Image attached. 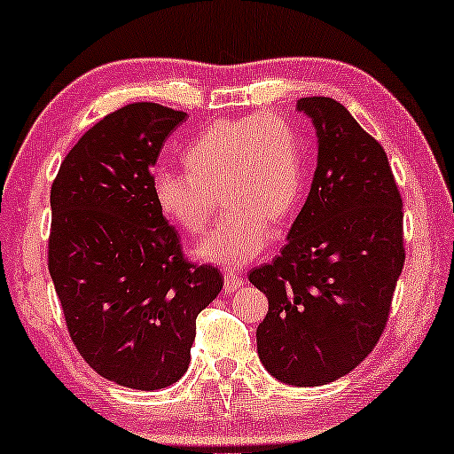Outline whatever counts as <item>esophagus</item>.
<instances>
[{
	"label": "esophagus",
	"mask_w": 454,
	"mask_h": 454,
	"mask_svg": "<svg viewBox=\"0 0 454 454\" xmlns=\"http://www.w3.org/2000/svg\"><path fill=\"white\" fill-rule=\"evenodd\" d=\"M244 286V278L235 270H225V292H235Z\"/></svg>",
	"instance_id": "1"
}]
</instances>
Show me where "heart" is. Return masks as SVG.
Returning a JSON list of instances; mask_svg holds the SVG:
<instances>
[{"label":"heart","mask_w":454,"mask_h":454,"mask_svg":"<svg viewBox=\"0 0 454 454\" xmlns=\"http://www.w3.org/2000/svg\"><path fill=\"white\" fill-rule=\"evenodd\" d=\"M187 173L158 168L152 196L164 219L190 238L204 233L216 196L229 210L193 250L202 262L238 269L269 244V227H286L298 213L306 168L298 133L284 116L250 114L216 121L181 154Z\"/></svg>","instance_id":"heart-1"}]
</instances>
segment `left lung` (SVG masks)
Returning <instances> with one entry per match:
<instances>
[{"mask_svg": "<svg viewBox=\"0 0 454 454\" xmlns=\"http://www.w3.org/2000/svg\"><path fill=\"white\" fill-rule=\"evenodd\" d=\"M296 108L317 131L313 185L281 254L248 279L269 298L256 329L264 369L306 387L344 378L375 348L404 241L403 198L380 141L332 98Z\"/></svg>", "mask_w": 454, "mask_h": 454, "instance_id": "8db88e82", "label": "left lung"}]
</instances>
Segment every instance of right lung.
<instances>
[{
  "label": "right lung",
  "mask_w": 454,
  "mask_h": 454,
  "mask_svg": "<svg viewBox=\"0 0 454 454\" xmlns=\"http://www.w3.org/2000/svg\"><path fill=\"white\" fill-rule=\"evenodd\" d=\"M185 112L137 102L96 122L51 185L47 262L70 338L114 384L160 390L184 378L196 317L221 270L187 262L152 196V167Z\"/></svg>",
  "instance_id": "obj_1"
}]
</instances>
